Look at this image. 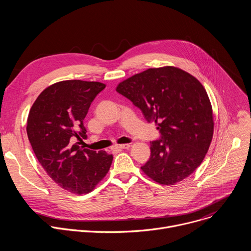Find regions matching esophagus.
<instances>
[{"mask_svg": "<svg viewBox=\"0 0 251 251\" xmlns=\"http://www.w3.org/2000/svg\"><path fill=\"white\" fill-rule=\"evenodd\" d=\"M130 148V144H123V145H115L113 147V149L115 150H122V149H129Z\"/></svg>", "mask_w": 251, "mask_h": 251, "instance_id": "34e87169", "label": "esophagus"}]
</instances>
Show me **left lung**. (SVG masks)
<instances>
[{
	"instance_id": "left-lung-1",
	"label": "left lung",
	"mask_w": 251,
	"mask_h": 251,
	"mask_svg": "<svg viewBox=\"0 0 251 251\" xmlns=\"http://www.w3.org/2000/svg\"><path fill=\"white\" fill-rule=\"evenodd\" d=\"M116 91L158 125L160 138L141 169L159 184L175 185L201 164L212 139L211 104L201 82L186 71L149 68L122 81Z\"/></svg>"
}]
</instances>
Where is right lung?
I'll return each mask as SVG.
<instances>
[{"label": "right lung", "instance_id": "1", "mask_svg": "<svg viewBox=\"0 0 251 251\" xmlns=\"http://www.w3.org/2000/svg\"><path fill=\"white\" fill-rule=\"evenodd\" d=\"M104 88L101 82L60 81L46 88L28 113L26 133L35 157L51 180L70 193L91 192L112 164V155L76 142L87 138L83 120Z\"/></svg>", "mask_w": 251, "mask_h": 251}]
</instances>
